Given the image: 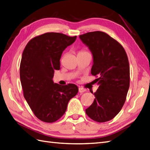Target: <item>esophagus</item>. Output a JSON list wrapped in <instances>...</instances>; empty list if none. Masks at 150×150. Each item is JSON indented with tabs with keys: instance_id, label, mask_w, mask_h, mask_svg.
Returning a JSON list of instances; mask_svg holds the SVG:
<instances>
[{
	"instance_id": "34e87169",
	"label": "esophagus",
	"mask_w": 150,
	"mask_h": 150,
	"mask_svg": "<svg viewBox=\"0 0 150 150\" xmlns=\"http://www.w3.org/2000/svg\"><path fill=\"white\" fill-rule=\"evenodd\" d=\"M85 92V88H81V87L79 88V93H83V92Z\"/></svg>"
}]
</instances>
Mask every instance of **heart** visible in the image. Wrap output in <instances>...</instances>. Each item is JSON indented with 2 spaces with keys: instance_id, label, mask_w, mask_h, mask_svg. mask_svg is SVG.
<instances>
[{
  "instance_id": "obj_1",
  "label": "heart",
  "mask_w": 150,
  "mask_h": 150,
  "mask_svg": "<svg viewBox=\"0 0 150 150\" xmlns=\"http://www.w3.org/2000/svg\"><path fill=\"white\" fill-rule=\"evenodd\" d=\"M83 52H79V53H83Z\"/></svg>"
}]
</instances>
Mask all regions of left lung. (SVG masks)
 <instances>
[{
  "label": "left lung",
  "instance_id": "8db88e82",
  "mask_svg": "<svg viewBox=\"0 0 150 150\" xmlns=\"http://www.w3.org/2000/svg\"><path fill=\"white\" fill-rule=\"evenodd\" d=\"M79 38L93 55L91 74L98 76V88L86 115L97 122H105L118 114L130 85V67L125 50L115 39L100 31L88 32Z\"/></svg>",
  "mask_w": 150,
  "mask_h": 150
}]
</instances>
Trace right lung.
Segmentation results:
<instances>
[{"instance_id": "right-lung-1", "label": "right lung", "mask_w": 150, "mask_h": 150, "mask_svg": "<svg viewBox=\"0 0 150 150\" xmlns=\"http://www.w3.org/2000/svg\"><path fill=\"white\" fill-rule=\"evenodd\" d=\"M61 33L47 32L32 39L21 57L20 76L23 96L36 117L53 123L64 115L69 101L78 92L74 84L54 83L64 50L76 41Z\"/></svg>"}]
</instances>
